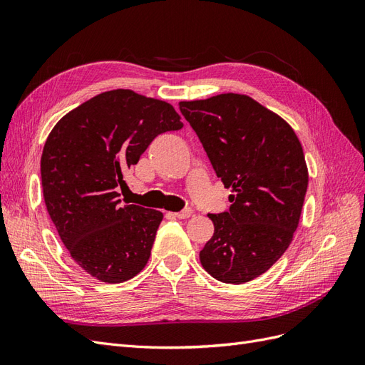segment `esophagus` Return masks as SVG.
<instances>
[{
	"label": "esophagus",
	"instance_id": "34e87169",
	"mask_svg": "<svg viewBox=\"0 0 365 365\" xmlns=\"http://www.w3.org/2000/svg\"><path fill=\"white\" fill-rule=\"evenodd\" d=\"M173 215H175V217H178V219H187V217H190L193 215V210L192 208H185V210H182V212L173 213Z\"/></svg>",
	"mask_w": 365,
	"mask_h": 365
}]
</instances>
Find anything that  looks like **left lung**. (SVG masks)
I'll list each match as a JSON object with an SVG mask.
<instances>
[{
  "instance_id": "obj_1",
  "label": "left lung",
  "mask_w": 365,
  "mask_h": 365,
  "mask_svg": "<svg viewBox=\"0 0 365 365\" xmlns=\"http://www.w3.org/2000/svg\"><path fill=\"white\" fill-rule=\"evenodd\" d=\"M217 178L233 195L228 212L208 215L215 233L200 260L222 283L267 272L288 250L307 189L302 143L286 120L245 94L180 102Z\"/></svg>"
}]
</instances>
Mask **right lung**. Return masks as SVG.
<instances>
[{"mask_svg":"<svg viewBox=\"0 0 365 365\" xmlns=\"http://www.w3.org/2000/svg\"><path fill=\"white\" fill-rule=\"evenodd\" d=\"M181 128L170 103L113 90L51 129L41 157L43 200L70 256L97 280L123 283L146 267L163 213L121 204L117 187L153 138Z\"/></svg>","mask_w":365,"mask_h":365,"instance_id":"1","label":"right lung"}]
</instances>
